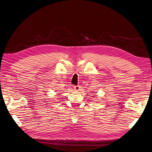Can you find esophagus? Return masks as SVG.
<instances>
[{"label":"esophagus","mask_w":152,"mask_h":152,"mask_svg":"<svg viewBox=\"0 0 152 152\" xmlns=\"http://www.w3.org/2000/svg\"><path fill=\"white\" fill-rule=\"evenodd\" d=\"M74 88L75 90L76 91H79V90H80V85H77V86H75Z\"/></svg>","instance_id":"34e87169"}]
</instances>
